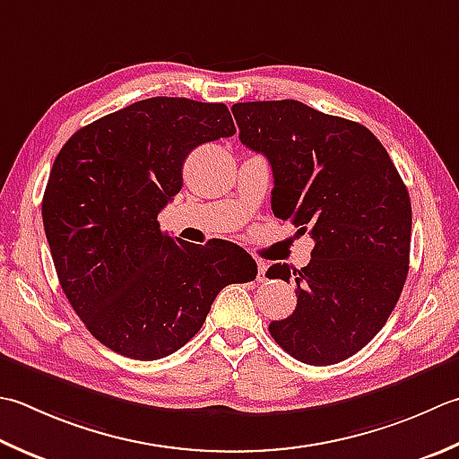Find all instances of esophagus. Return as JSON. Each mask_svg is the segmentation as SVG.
Returning a JSON list of instances; mask_svg holds the SVG:
<instances>
[{"instance_id":"esophagus-1","label":"esophagus","mask_w":459,"mask_h":459,"mask_svg":"<svg viewBox=\"0 0 459 459\" xmlns=\"http://www.w3.org/2000/svg\"><path fill=\"white\" fill-rule=\"evenodd\" d=\"M266 268H268V266H266L264 263H258V276H256V278H258L260 282L264 281V273H266Z\"/></svg>"}]
</instances>
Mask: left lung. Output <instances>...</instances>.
I'll list each match as a JSON object with an SVG mask.
<instances>
[{"label": "left lung", "mask_w": 459, "mask_h": 459, "mask_svg": "<svg viewBox=\"0 0 459 459\" xmlns=\"http://www.w3.org/2000/svg\"><path fill=\"white\" fill-rule=\"evenodd\" d=\"M242 145L273 167V212L314 238L304 268L268 278L296 284V308L271 336L296 360L328 366L378 334L410 264L411 204L388 151L364 125L292 99L232 105Z\"/></svg>", "instance_id": "obj_1"}]
</instances>
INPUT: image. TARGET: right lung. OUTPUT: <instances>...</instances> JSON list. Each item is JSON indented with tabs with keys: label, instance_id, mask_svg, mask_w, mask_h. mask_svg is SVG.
Segmentation results:
<instances>
[{
	"label": "right lung",
	"instance_id": "1",
	"mask_svg": "<svg viewBox=\"0 0 459 459\" xmlns=\"http://www.w3.org/2000/svg\"><path fill=\"white\" fill-rule=\"evenodd\" d=\"M235 133L224 103L151 97L79 129L59 151L41 203L45 237L69 304L113 352H177L224 286L255 281V258L235 242L188 245L157 221L181 191L188 152Z\"/></svg>",
	"mask_w": 459,
	"mask_h": 459
}]
</instances>
